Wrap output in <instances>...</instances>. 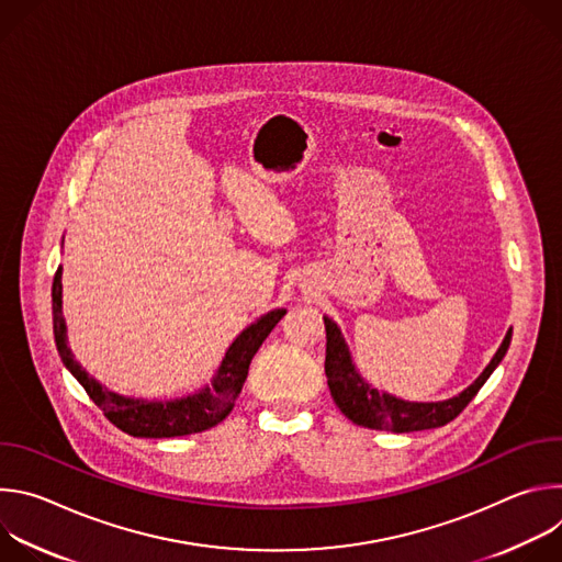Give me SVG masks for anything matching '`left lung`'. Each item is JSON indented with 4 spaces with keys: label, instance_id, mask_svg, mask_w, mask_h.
Instances as JSON below:
<instances>
[{
    "label": "left lung",
    "instance_id": "1",
    "mask_svg": "<svg viewBox=\"0 0 562 562\" xmlns=\"http://www.w3.org/2000/svg\"><path fill=\"white\" fill-rule=\"evenodd\" d=\"M325 329H327L325 373H327L334 403L351 423L369 429L393 431V434L436 429L451 423L471 403L473 395L480 391V386L487 382V378L505 358L512 342V329H509L501 349L487 364V369L480 373L473 380V384H469L462 393L449 400H442V403H409V400L395 397L386 391H378L369 382H364V378L358 373L351 360L349 347L338 325L327 315H325Z\"/></svg>",
    "mask_w": 562,
    "mask_h": 562
}]
</instances>
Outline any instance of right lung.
Wrapping results in <instances>:
<instances>
[{
    "label": "right lung",
    "mask_w": 562,
    "mask_h": 562,
    "mask_svg": "<svg viewBox=\"0 0 562 562\" xmlns=\"http://www.w3.org/2000/svg\"><path fill=\"white\" fill-rule=\"evenodd\" d=\"M284 313L286 308H273L239 334L226 349V356L211 384L176 400H153V403H148V400L126 397L102 386L72 358L66 340V323L61 315V267L55 271L53 278V334L61 362L77 378V382L87 389L89 397L104 412V416L117 429L135 438L189 436L206 431L222 423L235 407V400L249 375V364L254 356Z\"/></svg>",
    "instance_id": "add662e5"
}]
</instances>
